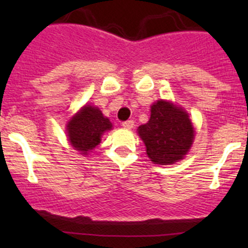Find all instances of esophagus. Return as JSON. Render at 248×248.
<instances>
[{
	"label": "esophagus",
	"instance_id": "1",
	"mask_svg": "<svg viewBox=\"0 0 248 248\" xmlns=\"http://www.w3.org/2000/svg\"><path fill=\"white\" fill-rule=\"evenodd\" d=\"M133 126H134L133 120H128V121L122 122V127H124V128H126V129H132V128H133Z\"/></svg>",
	"mask_w": 248,
	"mask_h": 248
}]
</instances>
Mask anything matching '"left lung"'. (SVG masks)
<instances>
[{
  "instance_id": "obj_1",
  "label": "left lung",
  "mask_w": 248,
  "mask_h": 248,
  "mask_svg": "<svg viewBox=\"0 0 248 248\" xmlns=\"http://www.w3.org/2000/svg\"><path fill=\"white\" fill-rule=\"evenodd\" d=\"M149 158L156 164H172L191 149L194 129L188 114L166 101L151 107L149 122L138 128Z\"/></svg>"
}]
</instances>
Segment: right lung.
<instances>
[{"instance_id":"1","label":"right lung","mask_w":248,"mask_h":248,"mask_svg":"<svg viewBox=\"0 0 248 248\" xmlns=\"http://www.w3.org/2000/svg\"><path fill=\"white\" fill-rule=\"evenodd\" d=\"M111 122L96 107L85 106L68 122L67 133L72 146L86 155L101 142L102 134L111 129Z\"/></svg>"}]
</instances>
